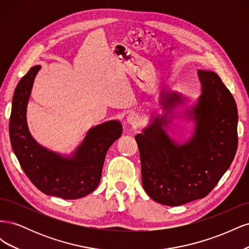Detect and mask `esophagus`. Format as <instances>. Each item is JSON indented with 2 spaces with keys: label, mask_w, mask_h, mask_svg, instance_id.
I'll return each mask as SVG.
<instances>
[{
  "label": "esophagus",
  "mask_w": 249,
  "mask_h": 249,
  "mask_svg": "<svg viewBox=\"0 0 249 249\" xmlns=\"http://www.w3.org/2000/svg\"><path fill=\"white\" fill-rule=\"evenodd\" d=\"M126 120L127 123L132 124L133 126H137V124H139V116L136 114V113H130L126 117Z\"/></svg>",
  "instance_id": "34e87169"
}]
</instances>
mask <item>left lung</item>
I'll return each instance as SVG.
<instances>
[{
	"mask_svg": "<svg viewBox=\"0 0 249 249\" xmlns=\"http://www.w3.org/2000/svg\"><path fill=\"white\" fill-rule=\"evenodd\" d=\"M201 95L192 108L195 132L185 144L168 136L166 117L137 134L142 185L145 192L164 206H180L199 199L214 189L229 169L238 146V110L235 100L214 71H198ZM182 102L175 92L161 95L169 110ZM167 114V113H166Z\"/></svg>",
	"mask_w": 249,
	"mask_h": 249,
	"instance_id": "1",
	"label": "left lung"
}]
</instances>
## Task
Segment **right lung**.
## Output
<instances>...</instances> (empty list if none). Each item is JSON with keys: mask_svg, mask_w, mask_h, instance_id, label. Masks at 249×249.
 Returning <instances> with one entry per match:
<instances>
[{"mask_svg": "<svg viewBox=\"0 0 249 249\" xmlns=\"http://www.w3.org/2000/svg\"><path fill=\"white\" fill-rule=\"evenodd\" d=\"M40 65L31 67L14 90L9 122L11 146L26 176L37 189L64 199L86 196L99 186L105 157L123 132L117 120L90 129L72 158H64L39 145L27 125V104Z\"/></svg>", "mask_w": 249, "mask_h": 249, "instance_id": "right-lung-1", "label": "right lung"}]
</instances>
